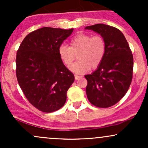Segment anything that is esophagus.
Segmentation results:
<instances>
[{
  "mask_svg": "<svg viewBox=\"0 0 148 148\" xmlns=\"http://www.w3.org/2000/svg\"><path fill=\"white\" fill-rule=\"evenodd\" d=\"M74 77H75V79L76 80H79V79H81V78H82V76H79V75H77V74H75Z\"/></svg>",
  "mask_w": 148,
  "mask_h": 148,
  "instance_id": "1",
  "label": "esophagus"
}]
</instances>
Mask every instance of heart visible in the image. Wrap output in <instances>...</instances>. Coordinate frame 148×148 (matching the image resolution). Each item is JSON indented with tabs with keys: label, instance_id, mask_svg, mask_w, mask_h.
Returning a JSON list of instances; mask_svg holds the SVG:
<instances>
[{
	"label": "heart",
	"instance_id": "b5f03b06",
	"mask_svg": "<svg viewBox=\"0 0 148 148\" xmlns=\"http://www.w3.org/2000/svg\"><path fill=\"white\" fill-rule=\"evenodd\" d=\"M106 52V42L99 35L92 36L80 33L72 37L69 47L62 45L58 48V56L64 65L69 67L77 55L79 61L69 69L77 74L86 72L90 68L95 69L102 62Z\"/></svg>",
	"mask_w": 148,
	"mask_h": 148
}]
</instances>
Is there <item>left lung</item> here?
Masks as SVG:
<instances>
[{
  "mask_svg": "<svg viewBox=\"0 0 148 148\" xmlns=\"http://www.w3.org/2000/svg\"><path fill=\"white\" fill-rule=\"evenodd\" d=\"M99 34L106 42L102 62L88 81L86 95L92 104L108 108L118 103L127 93L133 74L134 60L130 46L118 28L98 23L85 28Z\"/></svg>",
  "mask_w": 148,
  "mask_h": 148,
  "instance_id": "8db88e82",
  "label": "left lung"
}]
</instances>
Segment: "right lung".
Here are the masks:
<instances>
[{"label": "right lung", "mask_w": 148, "mask_h": 148, "mask_svg": "<svg viewBox=\"0 0 148 148\" xmlns=\"http://www.w3.org/2000/svg\"><path fill=\"white\" fill-rule=\"evenodd\" d=\"M43 27L26 35L16 58V74L25 97L45 113L58 111L64 106L67 92L74 76L60 60L58 48L72 33Z\"/></svg>", "instance_id": "right-lung-1"}]
</instances>
